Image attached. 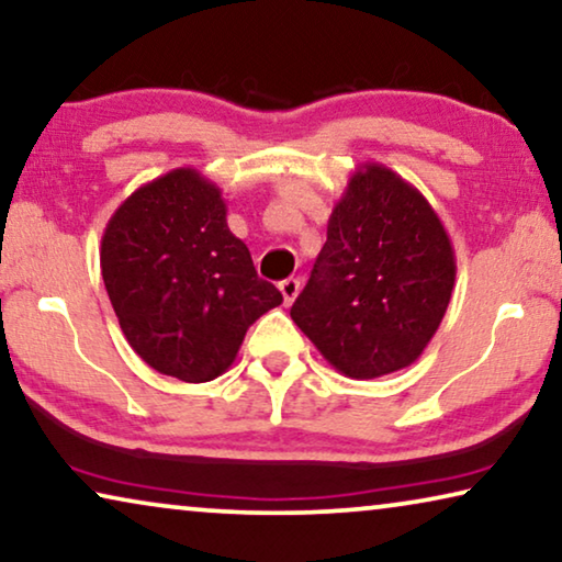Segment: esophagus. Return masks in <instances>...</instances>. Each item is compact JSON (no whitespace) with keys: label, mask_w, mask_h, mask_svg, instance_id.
<instances>
[{"label":"esophagus","mask_w":562,"mask_h":562,"mask_svg":"<svg viewBox=\"0 0 562 562\" xmlns=\"http://www.w3.org/2000/svg\"><path fill=\"white\" fill-rule=\"evenodd\" d=\"M280 292H282V300H284V305H290L292 300L297 297V292H300V280H295V278H288V280H282V282H280Z\"/></svg>","instance_id":"34e87169"}]
</instances>
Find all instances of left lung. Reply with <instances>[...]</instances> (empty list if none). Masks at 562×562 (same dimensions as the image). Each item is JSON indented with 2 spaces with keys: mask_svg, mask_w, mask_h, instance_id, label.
Masks as SVG:
<instances>
[{
  "mask_svg": "<svg viewBox=\"0 0 562 562\" xmlns=\"http://www.w3.org/2000/svg\"><path fill=\"white\" fill-rule=\"evenodd\" d=\"M453 284V244L436 209L394 170L363 162L290 318L330 367L374 379L420 359Z\"/></svg>",
  "mask_w": 562,
  "mask_h": 562,
  "instance_id": "left-lung-1",
  "label": "left lung"
}]
</instances>
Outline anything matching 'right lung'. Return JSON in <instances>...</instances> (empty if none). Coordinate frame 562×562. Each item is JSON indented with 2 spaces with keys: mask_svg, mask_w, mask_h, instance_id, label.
<instances>
[{
  "mask_svg": "<svg viewBox=\"0 0 562 562\" xmlns=\"http://www.w3.org/2000/svg\"><path fill=\"white\" fill-rule=\"evenodd\" d=\"M101 278L137 357L191 384L224 374L251 323L282 303L228 232L221 188L193 168L149 180L114 211Z\"/></svg>",
  "mask_w": 562,
  "mask_h": 562,
  "instance_id": "right-lung-1",
  "label": "right lung"
}]
</instances>
